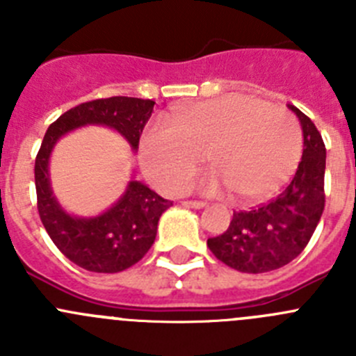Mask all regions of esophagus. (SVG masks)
<instances>
[{"mask_svg": "<svg viewBox=\"0 0 356 356\" xmlns=\"http://www.w3.org/2000/svg\"><path fill=\"white\" fill-rule=\"evenodd\" d=\"M184 206H187V208H194V209H202L206 206V202H202V201H184Z\"/></svg>", "mask_w": 356, "mask_h": 356, "instance_id": "esophagus-1", "label": "esophagus"}]
</instances>
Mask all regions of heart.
<instances>
[{
  "mask_svg": "<svg viewBox=\"0 0 356 356\" xmlns=\"http://www.w3.org/2000/svg\"><path fill=\"white\" fill-rule=\"evenodd\" d=\"M141 165L164 191L184 192L208 155L215 172L202 188H231L245 202L276 194L292 178L302 155L299 122L285 108L246 96L204 101L175 115L171 124L147 125Z\"/></svg>",
  "mask_w": 356,
  "mask_h": 356,
  "instance_id": "1",
  "label": "heart"
}]
</instances>
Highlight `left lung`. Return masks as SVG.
I'll use <instances>...</instances> for the list:
<instances>
[{
	"label": "left lung",
	"mask_w": 356,
	"mask_h": 356,
	"mask_svg": "<svg viewBox=\"0 0 356 356\" xmlns=\"http://www.w3.org/2000/svg\"><path fill=\"white\" fill-rule=\"evenodd\" d=\"M302 159L292 181L267 204L234 211L223 234L208 239L213 255L241 273H269L292 262L309 243L325 208V143L316 125L299 108Z\"/></svg>",
	"instance_id": "1"
}]
</instances>
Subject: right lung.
<instances>
[{
    "label": "right lung",
    "instance_id": "1",
    "mask_svg": "<svg viewBox=\"0 0 356 356\" xmlns=\"http://www.w3.org/2000/svg\"><path fill=\"white\" fill-rule=\"evenodd\" d=\"M154 104L152 99L125 96L87 101L60 115L47 129L35 161L40 218L60 253L82 269L120 273L140 262L154 245L159 218L172 202L141 181L131 180L124 195L101 215L89 218L70 215L60 208L50 187V154L59 138L83 125H106L138 150Z\"/></svg>",
    "mask_w": 356,
    "mask_h": 356
}]
</instances>
